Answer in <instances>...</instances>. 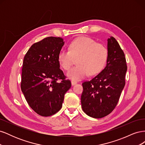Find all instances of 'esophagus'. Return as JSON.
Instances as JSON below:
<instances>
[{
	"label": "esophagus",
	"instance_id": "esophagus-1",
	"mask_svg": "<svg viewBox=\"0 0 145 145\" xmlns=\"http://www.w3.org/2000/svg\"><path fill=\"white\" fill-rule=\"evenodd\" d=\"M76 84H77V82L74 81V80H72V81H71V85H72V86L74 85H76Z\"/></svg>",
	"mask_w": 145,
	"mask_h": 145
}]
</instances>
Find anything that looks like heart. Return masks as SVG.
<instances>
[{
	"mask_svg": "<svg viewBox=\"0 0 145 145\" xmlns=\"http://www.w3.org/2000/svg\"><path fill=\"white\" fill-rule=\"evenodd\" d=\"M69 50H62L58 54L59 63L64 69L69 70L78 58L76 67L67 73V77L72 80H80L90 74L95 75L104 68L108 52L102 43H96L93 39L80 37L74 40L69 47Z\"/></svg>",
	"mask_w": 145,
	"mask_h": 145,
	"instance_id": "heart-1",
	"label": "heart"
}]
</instances>
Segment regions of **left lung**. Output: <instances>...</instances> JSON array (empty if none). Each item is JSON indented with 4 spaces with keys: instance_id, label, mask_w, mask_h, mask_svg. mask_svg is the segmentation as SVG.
I'll list each match as a JSON object with an SVG mask.
<instances>
[{
    "instance_id": "obj_1",
    "label": "left lung",
    "mask_w": 145,
    "mask_h": 145,
    "mask_svg": "<svg viewBox=\"0 0 145 145\" xmlns=\"http://www.w3.org/2000/svg\"><path fill=\"white\" fill-rule=\"evenodd\" d=\"M106 66L90 81L82 83L83 111L88 116L102 118L115 108L125 85L126 58L119 44L113 37L108 39Z\"/></svg>"
}]
</instances>
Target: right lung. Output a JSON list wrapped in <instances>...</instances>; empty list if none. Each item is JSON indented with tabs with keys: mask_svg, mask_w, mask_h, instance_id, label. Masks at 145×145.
<instances>
[{
	"mask_svg": "<svg viewBox=\"0 0 145 145\" xmlns=\"http://www.w3.org/2000/svg\"><path fill=\"white\" fill-rule=\"evenodd\" d=\"M64 43L61 37H46L34 43L24 59L22 91L29 106L43 117L60 110L65 94L71 86L58 61Z\"/></svg>",
	"mask_w": 145,
	"mask_h": 145,
	"instance_id": "right-lung-1",
	"label": "right lung"
}]
</instances>
